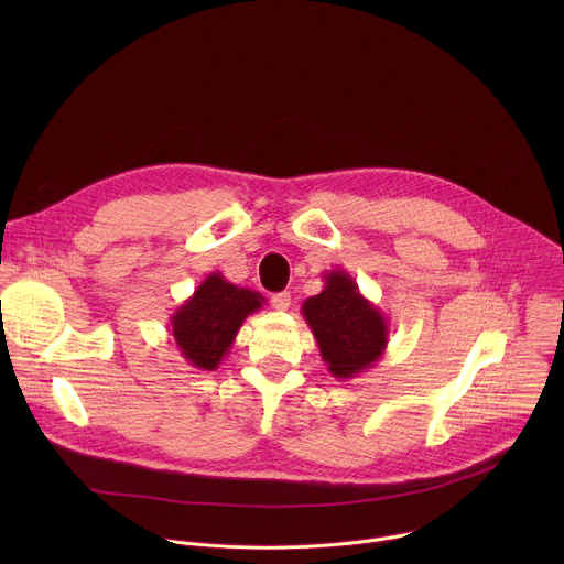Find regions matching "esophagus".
<instances>
[{
    "label": "esophagus",
    "mask_w": 564,
    "mask_h": 564,
    "mask_svg": "<svg viewBox=\"0 0 564 564\" xmlns=\"http://www.w3.org/2000/svg\"><path fill=\"white\" fill-rule=\"evenodd\" d=\"M290 303H292V296H290V292H279V294H272V305H274L276 310H288V307H290Z\"/></svg>",
    "instance_id": "34e87169"
}]
</instances>
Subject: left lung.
<instances>
[{"label":"left lung","instance_id":"obj_1","mask_svg":"<svg viewBox=\"0 0 564 564\" xmlns=\"http://www.w3.org/2000/svg\"><path fill=\"white\" fill-rule=\"evenodd\" d=\"M324 290L301 305L321 359L337 379H352L372 368L388 346V321L344 270L324 274Z\"/></svg>","mask_w":564,"mask_h":564}]
</instances>
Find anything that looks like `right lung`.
Listing matches in <instances>:
<instances>
[{
	"label": "right lung",
	"mask_w": 564,
	"mask_h": 564,
	"mask_svg": "<svg viewBox=\"0 0 564 564\" xmlns=\"http://www.w3.org/2000/svg\"><path fill=\"white\" fill-rule=\"evenodd\" d=\"M261 292L238 288L212 272L170 316V335L181 357L200 370H216L243 321L263 307Z\"/></svg>",
	"instance_id": "obj_1"
}]
</instances>
